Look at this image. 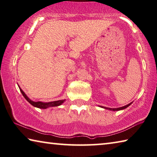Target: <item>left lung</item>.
<instances>
[{
  "label": "left lung",
  "mask_w": 157,
  "mask_h": 157,
  "mask_svg": "<svg viewBox=\"0 0 157 157\" xmlns=\"http://www.w3.org/2000/svg\"><path fill=\"white\" fill-rule=\"evenodd\" d=\"M132 104V103H130V104L126 105L124 106H122V107H120V108H116V109H111V108H107V107H104V106H100L101 108H103V109H108V110H113V111H116V110H124L126 108H127L129 106H130L131 104Z\"/></svg>",
  "instance_id": "1"
}]
</instances>
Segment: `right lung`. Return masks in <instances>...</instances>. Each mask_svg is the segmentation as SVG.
<instances>
[{
  "label": "right lung",
  "instance_id": "obj_1",
  "mask_svg": "<svg viewBox=\"0 0 157 157\" xmlns=\"http://www.w3.org/2000/svg\"><path fill=\"white\" fill-rule=\"evenodd\" d=\"M19 90L23 96L24 97V98L27 100V101L30 103L32 106L39 108V109H48L49 107H54V106H60L62 104H63L64 102L65 101V99H62V100H58V101H50V102H42V101H34L33 100L28 98V97L25 94V92L21 89L20 87L19 86Z\"/></svg>",
  "mask_w": 157,
  "mask_h": 157
}]
</instances>
